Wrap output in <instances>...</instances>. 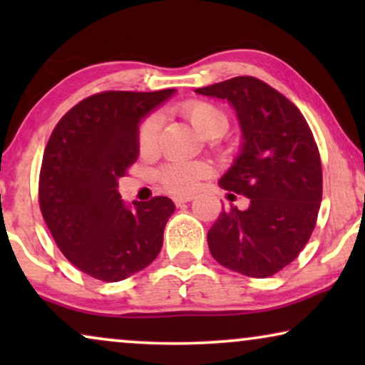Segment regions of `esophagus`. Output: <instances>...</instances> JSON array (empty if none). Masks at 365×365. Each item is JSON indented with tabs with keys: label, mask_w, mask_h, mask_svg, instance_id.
Masks as SVG:
<instances>
[{
	"label": "esophagus",
	"mask_w": 365,
	"mask_h": 365,
	"mask_svg": "<svg viewBox=\"0 0 365 365\" xmlns=\"http://www.w3.org/2000/svg\"><path fill=\"white\" fill-rule=\"evenodd\" d=\"M192 199H194L192 196H176L173 199V201H174V204H176V206H182V204L192 201Z\"/></svg>",
	"instance_id": "esophagus-1"
}]
</instances>
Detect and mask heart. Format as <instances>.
Masks as SVG:
<instances>
[{"label": "heart", "instance_id": "b5f03b06", "mask_svg": "<svg viewBox=\"0 0 365 365\" xmlns=\"http://www.w3.org/2000/svg\"><path fill=\"white\" fill-rule=\"evenodd\" d=\"M179 109L202 138L216 139L227 131L229 116L217 104L191 99V101L182 103ZM161 124V116L156 113L144 118L138 129V148L143 154H151L156 149ZM209 173H211V168L202 161H173L159 169L158 181L169 192L187 194L194 191L197 182L206 178Z\"/></svg>", "mask_w": 365, "mask_h": 365}]
</instances>
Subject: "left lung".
Returning a JSON list of instances; mask_svg holds the SVG:
<instances>
[{"instance_id": "8db88e82", "label": "left lung", "mask_w": 365, "mask_h": 365, "mask_svg": "<svg viewBox=\"0 0 365 365\" xmlns=\"http://www.w3.org/2000/svg\"><path fill=\"white\" fill-rule=\"evenodd\" d=\"M236 109L242 148L219 184L249 197V207L222 209L207 232L221 266L269 277L291 264L316 227L322 166L306 118L289 99L252 76L199 88Z\"/></svg>"}]
</instances>
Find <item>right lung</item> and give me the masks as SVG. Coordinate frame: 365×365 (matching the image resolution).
<instances>
[{
    "instance_id": "obj_1",
    "label": "right lung",
    "mask_w": 365,
    "mask_h": 365,
    "mask_svg": "<svg viewBox=\"0 0 365 365\" xmlns=\"http://www.w3.org/2000/svg\"><path fill=\"white\" fill-rule=\"evenodd\" d=\"M174 89L103 91L69 109L53 129L39 173V207L59 251L79 271L118 282L158 257L174 212L169 197L133 202L118 192L139 156V121Z\"/></svg>"
}]
</instances>
